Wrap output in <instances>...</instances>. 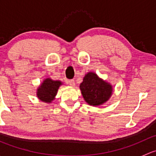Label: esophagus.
Here are the masks:
<instances>
[{"label": "esophagus", "instance_id": "obj_1", "mask_svg": "<svg viewBox=\"0 0 156 156\" xmlns=\"http://www.w3.org/2000/svg\"><path fill=\"white\" fill-rule=\"evenodd\" d=\"M69 85L72 86V87H74L75 85V80L72 79V80H69Z\"/></svg>", "mask_w": 156, "mask_h": 156}]
</instances>
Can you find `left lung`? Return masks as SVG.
Listing matches in <instances>:
<instances>
[{
  "instance_id": "left-lung-1",
  "label": "left lung",
  "mask_w": 156,
  "mask_h": 156,
  "mask_svg": "<svg viewBox=\"0 0 156 156\" xmlns=\"http://www.w3.org/2000/svg\"><path fill=\"white\" fill-rule=\"evenodd\" d=\"M79 87L84 100L93 106L103 105L112 95V84L94 72H89L84 75Z\"/></svg>"
}]
</instances>
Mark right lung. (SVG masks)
<instances>
[{"mask_svg": "<svg viewBox=\"0 0 156 156\" xmlns=\"http://www.w3.org/2000/svg\"><path fill=\"white\" fill-rule=\"evenodd\" d=\"M62 84L60 81H54L50 78H47L42 81L41 84L37 88L36 95L42 102L51 103L56 99L58 90Z\"/></svg>", "mask_w": 156, "mask_h": 156, "instance_id": "add662e5", "label": "right lung"}]
</instances>
